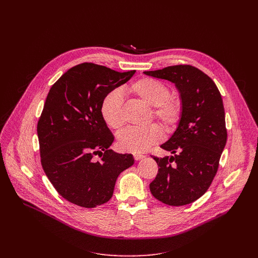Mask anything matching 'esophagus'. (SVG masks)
Segmentation results:
<instances>
[{
	"label": "esophagus",
	"instance_id": "esophagus-1",
	"mask_svg": "<svg viewBox=\"0 0 258 258\" xmlns=\"http://www.w3.org/2000/svg\"><path fill=\"white\" fill-rule=\"evenodd\" d=\"M134 158H135V160H140V159H143L144 158V155H142V154H139V153H136V154H134Z\"/></svg>",
	"mask_w": 258,
	"mask_h": 258
}]
</instances>
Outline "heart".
<instances>
[{
  "label": "heart",
  "mask_w": 258,
  "mask_h": 258,
  "mask_svg": "<svg viewBox=\"0 0 258 258\" xmlns=\"http://www.w3.org/2000/svg\"><path fill=\"white\" fill-rule=\"evenodd\" d=\"M126 93L144 104L151 106L148 120L160 122L166 133H172L179 124L183 113V102L179 95L171 94L168 86L153 78H142L131 84ZM101 116L106 125L119 131L124 124L122 96L118 90L107 93L101 102ZM163 132L158 124L143 128H126L117 138L119 148L126 152L140 153L160 142Z\"/></svg>",
  "instance_id": "obj_1"
}]
</instances>
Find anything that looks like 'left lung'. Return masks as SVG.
<instances>
[{"mask_svg": "<svg viewBox=\"0 0 258 258\" xmlns=\"http://www.w3.org/2000/svg\"><path fill=\"white\" fill-rule=\"evenodd\" d=\"M144 73L174 83L183 102L178 127L160 146L173 155L152 156L158 164V172L150 183V191L156 199L170 206L190 204L210 187L227 143L222 95L207 75L189 64Z\"/></svg>", "mask_w": 258, "mask_h": 258, "instance_id": "8db88e82", "label": "left lung"}]
</instances>
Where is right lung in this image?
Listing matches in <instances>:
<instances>
[{"instance_id": "right-lung-1", "label": "right lung", "mask_w": 258, "mask_h": 258, "mask_svg": "<svg viewBox=\"0 0 258 258\" xmlns=\"http://www.w3.org/2000/svg\"><path fill=\"white\" fill-rule=\"evenodd\" d=\"M136 70L118 72L91 62L70 68L52 86L38 121L41 163L67 201L94 208L110 200L115 181L134 164L132 154L109 149L114 137L101 116V102Z\"/></svg>"}]
</instances>
